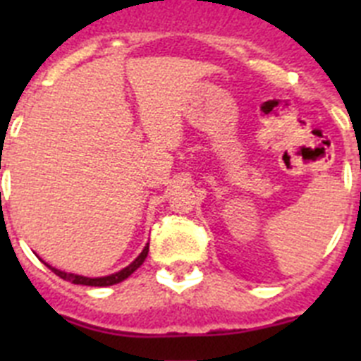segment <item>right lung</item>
I'll use <instances>...</instances> for the list:
<instances>
[{"instance_id":"1","label":"right lung","mask_w":361,"mask_h":361,"mask_svg":"<svg viewBox=\"0 0 361 361\" xmlns=\"http://www.w3.org/2000/svg\"><path fill=\"white\" fill-rule=\"evenodd\" d=\"M148 250H149V244L146 245L145 250H142V253L139 255V257L133 260L132 264H130L128 267H124V269H121L119 273H116V275H110V276H101V279H86V276H79V275H72V273H65V271H59L56 269V267H50V269L56 273L59 279L63 280H68V282L72 283H78V286H92V288H106V286H114V283H119L123 282L124 279H128L130 275H132L133 271L137 269V267H141L142 262L146 260V257H148Z\"/></svg>"}]
</instances>
